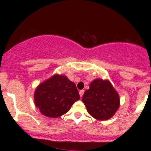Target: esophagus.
<instances>
[{
  "instance_id": "1",
  "label": "esophagus",
  "mask_w": 151,
  "mask_h": 151,
  "mask_svg": "<svg viewBox=\"0 0 151 151\" xmlns=\"http://www.w3.org/2000/svg\"><path fill=\"white\" fill-rule=\"evenodd\" d=\"M84 93V90H80V91H79V96H80V97H82Z\"/></svg>"
}]
</instances>
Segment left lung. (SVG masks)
<instances>
[{
    "label": "left lung",
    "mask_w": 151,
    "mask_h": 151,
    "mask_svg": "<svg viewBox=\"0 0 151 151\" xmlns=\"http://www.w3.org/2000/svg\"><path fill=\"white\" fill-rule=\"evenodd\" d=\"M82 102L91 116L99 121L111 119L120 106L116 90L108 79H95L82 96Z\"/></svg>",
    "instance_id": "obj_1"
}]
</instances>
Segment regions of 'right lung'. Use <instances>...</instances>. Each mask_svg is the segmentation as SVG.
Returning <instances> with one entry per match:
<instances>
[{
    "label": "right lung",
    "mask_w": 151,
    "mask_h": 151,
    "mask_svg": "<svg viewBox=\"0 0 151 151\" xmlns=\"http://www.w3.org/2000/svg\"><path fill=\"white\" fill-rule=\"evenodd\" d=\"M80 99L75 84L65 75L55 74L36 87L35 105L42 115L58 118Z\"/></svg>",
    "instance_id": "obj_1"
}]
</instances>
